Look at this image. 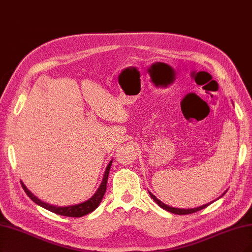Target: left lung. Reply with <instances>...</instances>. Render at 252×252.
Returning a JSON list of instances; mask_svg holds the SVG:
<instances>
[{
	"mask_svg": "<svg viewBox=\"0 0 252 252\" xmlns=\"http://www.w3.org/2000/svg\"><path fill=\"white\" fill-rule=\"evenodd\" d=\"M148 193H150V195H151V197L158 203V206L159 207H161L162 209H164V210H166V211H168V212H170V213H172V214H176V215H188V214H193V213H195V212H198V211H200V210H202V209H204V208H207V207H209L210 204L212 203V202H214V201H211V202H209V203H206V204H203V206H201V207H198V208H194V209H178V208H172V207H169V206H167V204H165V203H163L161 200H159L158 199L154 194H152L150 191H148ZM225 194V192L223 193L222 195H224ZM222 195L220 197H222ZM219 197V198H220Z\"/></svg>",
	"mask_w": 252,
	"mask_h": 252,
	"instance_id": "left-lung-1",
	"label": "left lung"
}]
</instances>
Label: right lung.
<instances>
[{
    "mask_svg": "<svg viewBox=\"0 0 252 252\" xmlns=\"http://www.w3.org/2000/svg\"><path fill=\"white\" fill-rule=\"evenodd\" d=\"M111 165H112V161H110V163L107 166L104 178H102L101 184L99 186V188L97 189V191L95 192V194L93 195V196L91 198H89L88 200L84 201L82 203H79V204H74V206L56 207V206H52V204H50V203L41 201L38 197H36L33 193H31L29 190H28V188L24 185L23 182H21V183L23 186V189L25 190L28 196H29L36 204H38V206H40L46 210H49L55 214H58V215H61V216L82 217V216H85V215H87V214L93 212L99 206V203H100L102 197H104V195L107 190V181H108Z\"/></svg>",
    "mask_w": 252,
    "mask_h": 252,
    "instance_id": "add662e5",
    "label": "right lung"
}]
</instances>
